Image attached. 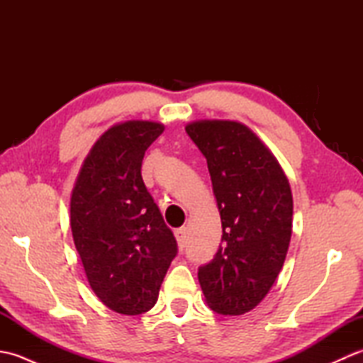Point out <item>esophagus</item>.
<instances>
[{"mask_svg":"<svg viewBox=\"0 0 363 363\" xmlns=\"http://www.w3.org/2000/svg\"><path fill=\"white\" fill-rule=\"evenodd\" d=\"M174 237L177 240V245H179V248L182 250L184 246H186V240H187V229L186 228H179L174 230Z\"/></svg>","mask_w":363,"mask_h":363,"instance_id":"obj_1","label":"esophagus"}]
</instances>
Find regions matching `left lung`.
Returning <instances> with one entry per match:
<instances>
[{
  "label": "left lung",
  "instance_id": "8db88e82",
  "mask_svg": "<svg viewBox=\"0 0 363 363\" xmlns=\"http://www.w3.org/2000/svg\"><path fill=\"white\" fill-rule=\"evenodd\" d=\"M204 154L223 237L215 257L198 269L206 303L221 315L252 311L287 256L293 198L279 162L238 121L198 120L186 126Z\"/></svg>",
  "mask_w": 363,
  "mask_h": 363
}]
</instances>
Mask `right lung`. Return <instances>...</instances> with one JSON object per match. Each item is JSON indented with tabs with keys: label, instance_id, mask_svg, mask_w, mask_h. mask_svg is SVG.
Returning a JSON list of instances; mask_svg holds the SVG:
<instances>
[{
	"label": "right lung",
	"instance_id": "add662e5",
	"mask_svg": "<svg viewBox=\"0 0 363 363\" xmlns=\"http://www.w3.org/2000/svg\"><path fill=\"white\" fill-rule=\"evenodd\" d=\"M156 121L129 120L91 146L76 177L70 226L87 281L121 315L148 312L177 245L142 179L145 151L164 133Z\"/></svg>",
	"mask_w": 363,
	"mask_h": 363
}]
</instances>
